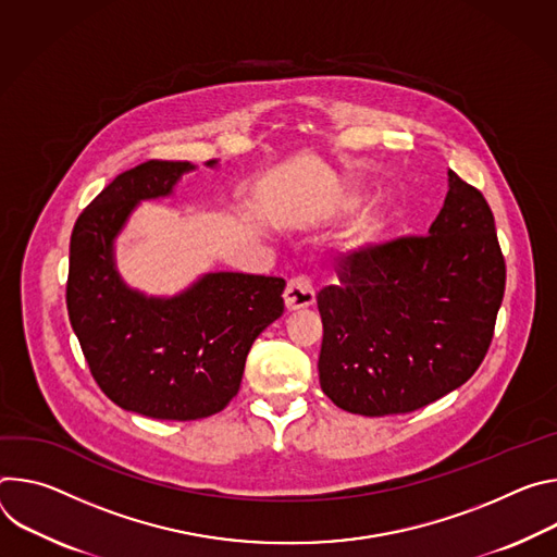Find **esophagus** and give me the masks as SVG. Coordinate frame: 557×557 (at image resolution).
Listing matches in <instances>:
<instances>
[{
	"instance_id": "34e87169",
	"label": "esophagus",
	"mask_w": 557,
	"mask_h": 557,
	"mask_svg": "<svg viewBox=\"0 0 557 557\" xmlns=\"http://www.w3.org/2000/svg\"><path fill=\"white\" fill-rule=\"evenodd\" d=\"M283 298H285V307H287L289 312L302 310V307L314 305L317 296H314L312 281L307 278V276H294V278H289Z\"/></svg>"
}]
</instances>
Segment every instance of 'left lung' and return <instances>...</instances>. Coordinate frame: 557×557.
<instances>
[{
    "label": "left lung",
    "instance_id": "8db88e82",
    "mask_svg": "<svg viewBox=\"0 0 557 557\" xmlns=\"http://www.w3.org/2000/svg\"><path fill=\"white\" fill-rule=\"evenodd\" d=\"M317 296L325 396L360 416L409 413L465 385L484 360L507 268L482 193L449 170L426 236L347 257Z\"/></svg>",
    "mask_w": 557,
    "mask_h": 557
}]
</instances>
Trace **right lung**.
Masks as SVG:
<instances>
[{"label":"right lung","instance_id":"1","mask_svg":"<svg viewBox=\"0 0 557 557\" xmlns=\"http://www.w3.org/2000/svg\"><path fill=\"white\" fill-rule=\"evenodd\" d=\"M190 170L188 161L152 159L121 172L71 236L66 305L90 374L114 405L157 420H199L225 409L238 394L247 351L285 310L278 276L206 274L172 298L121 281L114 236L139 201L172 195Z\"/></svg>","mask_w":557,"mask_h":557}]
</instances>
